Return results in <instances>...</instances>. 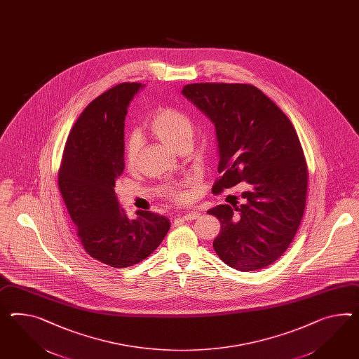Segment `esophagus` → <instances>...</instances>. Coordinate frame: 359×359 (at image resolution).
<instances>
[{
  "instance_id": "34e87169",
  "label": "esophagus",
  "mask_w": 359,
  "mask_h": 359,
  "mask_svg": "<svg viewBox=\"0 0 359 359\" xmlns=\"http://www.w3.org/2000/svg\"><path fill=\"white\" fill-rule=\"evenodd\" d=\"M201 216V213L199 212H187V213H184V216H181V217H178L177 220L181 221H191L195 220V219H198Z\"/></svg>"
}]
</instances>
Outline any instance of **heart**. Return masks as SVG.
<instances>
[{"mask_svg": "<svg viewBox=\"0 0 359 359\" xmlns=\"http://www.w3.org/2000/svg\"><path fill=\"white\" fill-rule=\"evenodd\" d=\"M147 129L161 140L166 147L178 151L184 146H191L194 125L191 118L182 111L175 108H158L147 121ZM142 143L137 135H131L125 147V161L130 169L138 165ZM184 184H170L165 187V194L173 201L184 202L189 195L184 190Z\"/></svg>", "mask_w": 359, "mask_h": 359, "instance_id": "1", "label": "heart"}]
</instances>
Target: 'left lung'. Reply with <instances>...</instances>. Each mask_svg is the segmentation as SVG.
Listing matches in <instances>:
<instances>
[{
  "instance_id": "obj_1",
  "label": "left lung",
  "mask_w": 359,
  "mask_h": 359,
  "mask_svg": "<svg viewBox=\"0 0 359 359\" xmlns=\"http://www.w3.org/2000/svg\"><path fill=\"white\" fill-rule=\"evenodd\" d=\"M182 95L216 129L221 177L212 193L248 184L241 205L207 212L221 224L213 248L237 271L266 268L285 252L304 216L309 173L294 126L251 84L193 83Z\"/></svg>"
}]
</instances>
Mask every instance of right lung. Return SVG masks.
<instances>
[{
  "mask_svg": "<svg viewBox=\"0 0 359 359\" xmlns=\"http://www.w3.org/2000/svg\"><path fill=\"white\" fill-rule=\"evenodd\" d=\"M140 83H121L90 102L65 144L58 189L86 252L107 266H134L163 242L170 221L149 211L130 220L114 191L125 169V117Z\"/></svg>",
  "mask_w": 359,
  "mask_h": 359,
  "instance_id": "1",
  "label": "right lung"
}]
</instances>
